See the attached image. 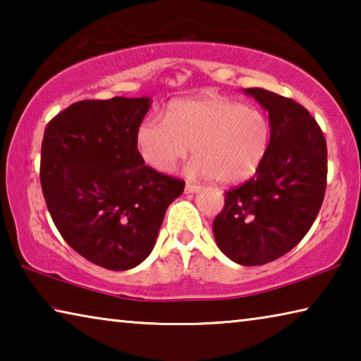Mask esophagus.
<instances>
[{
	"mask_svg": "<svg viewBox=\"0 0 361 361\" xmlns=\"http://www.w3.org/2000/svg\"><path fill=\"white\" fill-rule=\"evenodd\" d=\"M200 185H195V183H186V186H185V192H197V191H200Z\"/></svg>",
	"mask_w": 361,
	"mask_h": 361,
	"instance_id": "34e87169",
	"label": "esophagus"
}]
</instances>
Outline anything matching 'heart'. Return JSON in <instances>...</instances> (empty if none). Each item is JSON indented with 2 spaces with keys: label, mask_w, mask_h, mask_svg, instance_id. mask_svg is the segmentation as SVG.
<instances>
[{
  "label": "heart",
  "mask_w": 361,
  "mask_h": 361,
  "mask_svg": "<svg viewBox=\"0 0 361 361\" xmlns=\"http://www.w3.org/2000/svg\"><path fill=\"white\" fill-rule=\"evenodd\" d=\"M271 137V119L262 109L228 97H202L170 103L166 119H145L137 149L146 166L170 173L191 146L189 173L240 185L261 169Z\"/></svg>",
  "instance_id": "obj_1"
}]
</instances>
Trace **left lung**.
<instances>
[{
    "label": "left lung",
    "mask_w": 361,
    "mask_h": 361,
    "mask_svg": "<svg viewBox=\"0 0 361 361\" xmlns=\"http://www.w3.org/2000/svg\"><path fill=\"white\" fill-rule=\"evenodd\" d=\"M245 94L269 114L271 146L255 176L224 192L213 234L229 259L261 266L295 248L319 215L326 189V140L293 99L259 87Z\"/></svg>",
    "instance_id": "8db88e82"
}]
</instances>
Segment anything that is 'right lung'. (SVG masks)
<instances>
[{
	"label": "right lung",
	"mask_w": 361,
	"mask_h": 361,
	"mask_svg": "<svg viewBox=\"0 0 361 361\" xmlns=\"http://www.w3.org/2000/svg\"><path fill=\"white\" fill-rule=\"evenodd\" d=\"M149 99L82 100L49 121L39 180L60 235L85 259L127 271L154 248L185 181L145 166L137 130Z\"/></svg>",
	"instance_id": "obj_1"
}]
</instances>
